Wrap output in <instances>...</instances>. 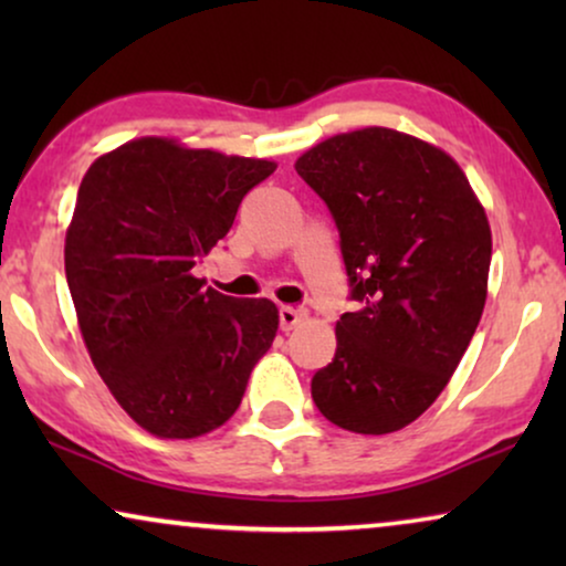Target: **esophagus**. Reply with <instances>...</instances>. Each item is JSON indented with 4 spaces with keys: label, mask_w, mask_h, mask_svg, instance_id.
Wrapping results in <instances>:
<instances>
[{
    "label": "esophagus",
    "mask_w": 566,
    "mask_h": 566,
    "mask_svg": "<svg viewBox=\"0 0 566 566\" xmlns=\"http://www.w3.org/2000/svg\"><path fill=\"white\" fill-rule=\"evenodd\" d=\"M277 319H281L283 332H291V329H296L298 324H304L308 319V314H306V308L281 306V312H277Z\"/></svg>",
    "instance_id": "34e87169"
}]
</instances>
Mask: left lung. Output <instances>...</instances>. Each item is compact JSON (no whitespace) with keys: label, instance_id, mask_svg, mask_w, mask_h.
Returning a JSON list of instances; mask_svg holds the SVG:
<instances>
[{"label":"left lung","instance_id":"1","mask_svg":"<svg viewBox=\"0 0 566 566\" xmlns=\"http://www.w3.org/2000/svg\"><path fill=\"white\" fill-rule=\"evenodd\" d=\"M296 172L329 208L355 301L312 378L314 405L343 430H401L446 389L482 319L484 208L446 151L391 128L332 136Z\"/></svg>","mask_w":566,"mask_h":566}]
</instances>
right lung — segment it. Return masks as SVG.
Returning <instances> with one entry per match:
<instances>
[{
    "instance_id": "right-lung-1",
    "label": "right lung",
    "mask_w": 566,
    "mask_h": 566,
    "mask_svg": "<svg viewBox=\"0 0 566 566\" xmlns=\"http://www.w3.org/2000/svg\"><path fill=\"white\" fill-rule=\"evenodd\" d=\"M273 172L265 159L138 138L84 175L66 283L97 374L154 436L198 438L227 422L273 345V301L223 296L192 273Z\"/></svg>"
}]
</instances>
